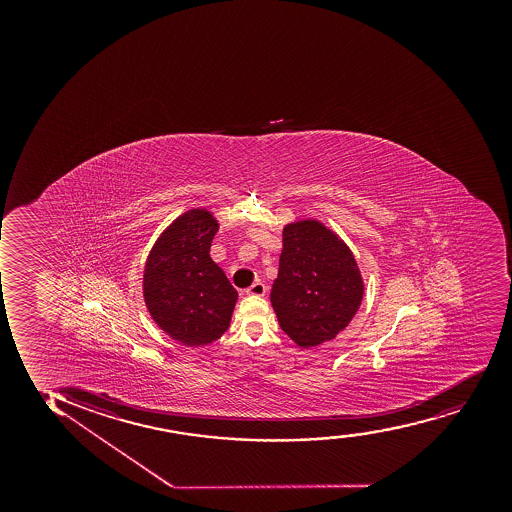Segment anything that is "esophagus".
<instances>
[{
    "instance_id": "esophagus-1",
    "label": "esophagus",
    "mask_w": 512,
    "mask_h": 512,
    "mask_svg": "<svg viewBox=\"0 0 512 512\" xmlns=\"http://www.w3.org/2000/svg\"><path fill=\"white\" fill-rule=\"evenodd\" d=\"M266 294L265 283L256 282L251 287L246 288V295H256V297H263Z\"/></svg>"
}]
</instances>
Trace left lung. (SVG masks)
Returning a JSON list of instances; mask_svg holds the SVG:
<instances>
[{
  "label": "left lung",
  "mask_w": 512,
  "mask_h": 512,
  "mask_svg": "<svg viewBox=\"0 0 512 512\" xmlns=\"http://www.w3.org/2000/svg\"><path fill=\"white\" fill-rule=\"evenodd\" d=\"M271 306L280 328L302 348L318 347L347 328L364 297V280L350 247L307 218L283 227Z\"/></svg>",
  "instance_id": "left-lung-1"
}]
</instances>
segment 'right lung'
Listing matches in <instances>:
<instances>
[{"label":"right lung","mask_w":512,"mask_h":512,"mask_svg":"<svg viewBox=\"0 0 512 512\" xmlns=\"http://www.w3.org/2000/svg\"><path fill=\"white\" fill-rule=\"evenodd\" d=\"M218 222L206 208L177 217L160 234L143 271V299L153 321L186 347L218 340L229 329L237 290L210 258Z\"/></svg>","instance_id":"obj_1"}]
</instances>
